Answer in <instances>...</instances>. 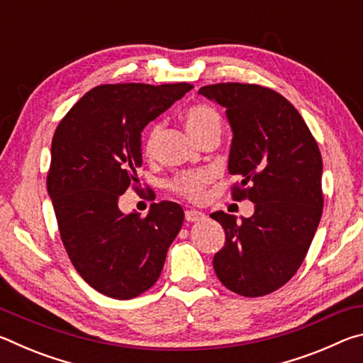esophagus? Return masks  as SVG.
Returning a JSON list of instances; mask_svg holds the SVG:
<instances>
[{
	"label": "esophagus",
	"mask_w": 363,
	"mask_h": 363,
	"mask_svg": "<svg viewBox=\"0 0 363 363\" xmlns=\"http://www.w3.org/2000/svg\"><path fill=\"white\" fill-rule=\"evenodd\" d=\"M205 214L201 211H195V210H186V220L189 223H196V220L203 219Z\"/></svg>",
	"instance_id": "obj_1"
}]
</instances>
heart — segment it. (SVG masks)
I'll return each mask as SVG.
<instances>
[{"mask_svg":"<svg viewBox=\"0 0 363 363\" xmlns=\"http://www.w3.org/2000/svg\"><path fill=\"white\" fill-rule=\"evenodd\" d=\"M184 123H186L187 131L195 140H200L210 134H219L223 120H220L219 112L208 104H194L186 108L182 115ZM162 123H153L145 134L144 140V152L147 157H152L155 153L157 143L160 134H162ZM213 174L210 171H184V173L176 174L169 182V189L174 194L181 195L182 199L190 201H199L205 194V187L211 182Z\"/></svg>","mask_w":363,"mask_h":363,"instance_id":"1","label":"heart"}]
</instances>
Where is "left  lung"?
Here are the masks:
<instances>
[{
  "label": "left lung",
  "mask_w": 363,
  "mask_h": 363,
  "mask_svg": "<svg viewBox=\"0 0 363 363\" xmlns=\"http://www.w3.org/2000/svg\"><path fill=\"white\" fill-rule=\"evenodd\" d=\"M199 94L223 106L232 126L229 173L240 177L232 199L255 203L253 216L242 220L211 214L225 232L214 272L233 293L264 296L296 274L320 223V150L303 116L277 91L218 83Z\"/></svg>",
  "instance_id": "left-lung-1"
}]
</instances>
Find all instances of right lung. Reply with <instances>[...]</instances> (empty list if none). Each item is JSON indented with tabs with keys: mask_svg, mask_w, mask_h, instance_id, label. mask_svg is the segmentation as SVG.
I'll return each instance as SVG.
<instances>
[{
	"mask_svg": "<svg viewBox=\"0 0 363 363\" xmlns=\"http://www.w3.org/2000/svg\"><path fill=\"white\" fill-rule=\"evenodd\" d=\"M194 86L189 83L101 84L59 123L51 145L48 194L73 267L96 291L131 299L162 274L184 211L174 201L147 216L120 211V196L138 190L140 133Z\"/></svg>",
	"mask_w": 363,
	"mask_h": 363,
	"instance_id": "add662e5",
	"label": "right lung"
}]
</instances>
